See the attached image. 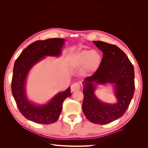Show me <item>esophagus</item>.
<instances>
[{
	"label": "esophagus",
	"mask_w": 148,
	"mask_h": 148,
	"mask_svg": "<svg viewBox=\"0 0 148 148\" xmlns=\"http://www.w3.org/2000/svg\"><path fill=\"white\" fill-rule=\"evenodd\" d=\"M79 89H80V85L79 83H73L71 86V91L72 92L78 91Z\"/></svg>",
	"instance_id": "esophagus-1"
}]
</instances>
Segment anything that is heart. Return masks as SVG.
I'll list each match as a JSON object with an SVG mask.
<instances>
[{
  "label": "heart",
  "instance_id": "b5f03b06",
  "mask_svg": "<svg viewBox=\"0 0 148 148\" xmlns=\"http://www.w3.org/2000/svg\"><path fill=\"white\" fill-rule=\"evenodd\" d=\"M101 61L102 57L99 52L83 50L75 53L72 64L75 67L86 66L88 71H95L99 66Z\"/></svg>",
  "mask_w": 148,
  "mask_h": 148
}]
</instances>
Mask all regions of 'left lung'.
Segmentation results:
<instances>
[{"label": "left lung", "instance_id": "obj_1", "mask_svg": "<svg viewBox=\"0 0 148 148\" xmlns=\"http://www.w3.org/2000/svg\"><path fill=\"white\" fill-rule=\"evenodd\" d=\"M103 53L99 68L83 81L82 110L86 117L95 124L104 125L120 118L130 104L135 91V72L127 55L114 44L93 41ZM114 84L117 102H102L96 97L97 85Z\"/></svg>", "mask_w": 148, "mask_h": 148}]
</instances>
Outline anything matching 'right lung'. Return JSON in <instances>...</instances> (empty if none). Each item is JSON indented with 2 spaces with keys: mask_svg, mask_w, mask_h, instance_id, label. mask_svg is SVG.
Masks as SVG:
<instances>
[{
  "mask_svg": "<svg viewBox=\"0 0 148 148\" xmlns=\"http://www.w3.org/2000/svg\"><path fill=\"white\" fill-rule=\"evenodd\" d=\"M65 40L51 38L31 43L22 51L13 66L12 92L21 114L30 121L49 125L59 119L62 103L71 96L70 88L58 92L46 104H37L30 101L26 96V82L30 70L46 56L59 57Z\"/></svg>",
  "mask_w": 148,
  "mask_h": 148,
  "instance_id": "1",
  "label": "right lung"
}]
</instances>
